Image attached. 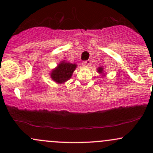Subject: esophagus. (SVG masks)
I'll list each match as a JSON object with an SVG mask.
<instances>
[{
    "label": "esophagus",
    "instance_id": "1",
    "mask_svg": "<svg viewBox=\"0 0 153 153\" xmlns=\"http://www.w3.org/2000/svg\"><path fill=\"white\" fill-rule=\"evenodd\" d=\"M82 66L84 67H89L91 66V61H85L82 62Z\"/></svg>",
    "mask_w": 153,
    "mask_h": 153
}]
</instances>
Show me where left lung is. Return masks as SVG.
Masks as SVG:
<instances>
[{"label": "left lung", "mask_w": 153, "mask_h": 153, "mask_svg": "<svg viewBox=\"0 0 153 153\" xmlns=\"http://www.w3.org/2000/svg\"><path fill=\"white\" fill-rule=\"evenodd\" d=\"M97 71L99 74L102 75V76H105V73H104V68L102 67H99L97 69Z\"/></svg>", "instance_id": "obj_1"}]
</instances>
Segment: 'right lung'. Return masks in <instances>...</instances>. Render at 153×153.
I'll return each mask as SVG.
<instances>
[{
	"mask_svg": "<svg viewBox=\"0 0 153 153\" xmlns=\"http://www.w3.org/2000/svg\"><path fill=\"white\" fill-rule=\"evenodd\" d=\"M76 68V64H72L67 62V61H62L58 64L56 67L51 71L49 75L52 81L56 82L57 84H64L70 79Z\"/></svg>",
	"mask_w": 153,
	"mask_h": 153,
	"instance_id": "1",
	"label": "right lung"
}]
</instances>
